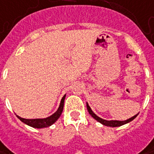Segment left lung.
I'll list each match as a JSON object with an SVG mask.
<instances>
[{"label": "left lung", "instance_id": "obj_1", "mask_svg": "<svg viewBox=\"0 0 154 154\" xmlns=\"http://www.w3.org/2000/svg\"><path fill=\"white\" fill-rule=\"evenodd\" d=\"M86 106H87V109H88V113L90 114L94 119L96 120V121H98L99 123H100L101 125H105V126H108V127H119V126H122V125H126V124H128V123L131 122L132 120L135 119V118L137 117V115L139 114V113H137L136 115H135V116L131 117V118L129 119L124 120V121H119V120H106V119H101V118H100V117H98L96 114L94 113L93 111H92V109L90 108V106H88V102L86 103Z\"/></svg>", "mask_w": 154, "mask_h": 154}]
</instances>
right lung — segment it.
<instances>
[{
    "instance_id": "add662e5",
    "label": "right lung",
    "mask_w": 154,
    "mask_h": 154,
    "mask_svg": "<svg viewBox=\"0 0 154 154\" xmlns=\"http://www.w3.org/2000/svg\"><path fill=\"white\" fill-rule=\"evenodd\" d=\"M66 95L65 94L62 99H61L60 104L59 108L57 109L55 112L52 114L51 116L45 118V119H23L21 117H19L18 115L17 118L19 119L21 122H23L25 125H29L32 128H35V129H42V128H47L49 127L52 125H54L57 120L59 119V118L60 117L61 113L63 112V108H64V102H65V99H66Z\"/></svg>"
}]
</instances>
